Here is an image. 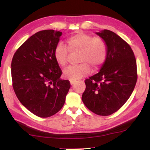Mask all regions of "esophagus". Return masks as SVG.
<instances>
[{
  "instance_id": "1",
  "label": "esophagus",
  "mask_w": 150,
  "mask_h": 150,
  "mask_svg": "<svg viewBox=\"0 0 150 150\" xmlns=\"http://www.w3.org/2000/svg\"><path fill=\"white\" fill-rule=\"evenodd\" d=\"M70 85H73L74 83H75V81H73V80H70Z\"/></svg>"
}]
</instances>
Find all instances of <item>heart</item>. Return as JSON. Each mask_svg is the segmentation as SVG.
Segmentation results:
<instances>
[{"mask_svg":"<svg viewBox=\"0 0 150 150\" xmlns=\"http://www.w3.org/2000/svg\"><path fill=\"white\" fill-rule=\"evenodd\" d=\"M66 46L58 44L53 51V57L56 63L63 67L66 65L68 51H78L77 61L80 64L69 66L63 70V76L70 80H77L87 76L90 73V67L97 69L106 61L107 57V45L100 37H93L84 32L74 34L65 41ZM69 50H68L67 49Z\"/></svg>","mask_w":150,"mask_h":150,"instance_id":"obj_1","label":"heart"}]
</instances>
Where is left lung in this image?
<instances>
[{
  "label": "left lung",
  "instance_id": "left-lung-1",
  "mask_svg": "<svg viewBox=\"0 0 150 150\" xmlns=\"http://www.w3.org/2000/svg\"><path fill=\"white\" fill-rule=\"evenodd\" d=\"M107 45L106 61L99 72L85 81L82 100L91 111L109 116L124 105L137 82V64L129 44L108 30L96 32Z\"/></svg>",
  "mask_w": 150,
  "mask_h": 150
}]
</instances>
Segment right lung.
I'll return each mask as SVG.
<instances>
[{"mask_svg":"<svg viewBox=\"0 0 150 150\" xmlns=\"http://www.w3.org/2000/svg\"><path fill=\"white\" fill-rule=\"evenodd\" d=\"M62 32L42 30L30 37L17 50L11 63L13 87L21 104L41 118L56 114L65 104L70 82L62 71L53 51Z\"/></svg>","mask_w":150,"mask_h":150,"instance_id":"1","label":"right lung"}]
</instances>
